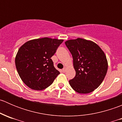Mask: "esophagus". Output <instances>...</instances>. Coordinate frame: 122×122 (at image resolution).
<instances>
[{
  "mask_svg": "<svg viewBox=\"0 0 122 122\" xmlns=\"http://www.w3.org/2000/svg\"><path fill=\"white\" fill-rule=\"evenodd\" d=\"M66 67H64V68L63 69H62V72H64L65 71H66Z\"/></svg>",
  "mask_w": 122,
  "mask_h": 122,
  "instance_id": "obj_1",
  "label": "esophagus"
}]
</instances>
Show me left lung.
Returning <instances> with one entry per match:
<instances>
[{"label": "left lung", "instance_id": "obj_1", "mask_svg": "<svg viewBox=\"0 0 122 122\" xmlns=\"http://www.w3.org/2000/svg\"><path fill=\"white\" fill-rule=\"evenodd\" d=\"M73 58L74 78L69 81L74 90L81 94L91 93L104 80L108 64L106 56L96 43L82 38L65 42Z\"/></svg>", "mask_w": 122, "mask_h": 122}]
</instances>
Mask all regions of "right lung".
Segmentation results:
<instances>
[{
    "instance_id": "right-lung-1",
    "label": "right lung",
    "mask_w": 122,
    "mask_h": 122,
    "mask_svg": "<svg viewBox=\"0 0 122 122\" xmlns=\"http://www.w3.org/2000/svg\"><path fill=\"white\" fill-rule=\"evenodd\" d=\"M62 39L43 38L26 42L19 49L15 58L17 71L29 88L42 90L52 84L60 73L51 58Z\"/></svg>"
}]
</instances>
